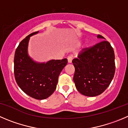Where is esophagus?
Returning a JSON list of instances; mask_svg holds the SVG:
<instances>
[{
	"label": "esophagus",
	"mask_w": 128,
	"mask_h": 128,
	"mask_svg": "<svg viewBox=\"0 0 128 128\" xmlns=\"http://www.w3.org/2000/svg\"><path fill=\"white\" fill-rule=\"evenodd\" d=\"M72 56H69V57H68V63H71V62H72Z\"/></svg>",
	"instance_id": "1"
}]
</instances>
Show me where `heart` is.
Listing matches in <instances>:
<instances>
[{"mask_svg":"<svg viewBox=\"0 0 128 128\" xmlns=\"http://www.w3.org/2000/svg\"><path fill=\"white\" fill-rule=\"evenodd\" d=\"M89 46H90V44H87L86 45H85V46H84V48H88Z\"/></svg>","mask_w":128,"mask_h":128,"instance_id":"obj_1","label":"heart"}]
</instances>
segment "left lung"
<instances>
[{"instance_id":"left-lung-1","label":"left lung","mask_w":128,"mask_h":128,"mask_svg":"<svg viewBox=\"0 0 128 128\" xmlns=\"http://www.w3.org/2000/svg\"><path fill=\"white\" fill-rule=\"evenodd\" d=\"M97 38L104 40L98 34ZM73 80L76 89L82 95L95 96L100 95L110 84L115 73V56L113 48L106 40L92 47L84 48L74 58Z\"/></svg>"}]
</instances>
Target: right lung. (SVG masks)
<instances>
[{"label":"right lung","instance_id":"1","mask_svg":"<svg viewBox=\"0 0 128 128\" xmlns=\"http://www.w3.org/2000/svg\"><path fill=\"white\" fill-rule=\"evenodd\" d=\"M39 32L31 33L22 40L14 55V72L18 85L33 98L44 100L50 96L56 89L58 77L68 63L67 58L37 62L28 54L30 36Z\"/></svg>","mask_w":128,"mask_h":128}]
</instances>
